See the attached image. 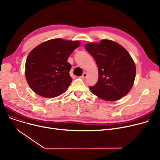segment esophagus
Wrapping results in <instances>:
<instances>
[{"label": "esophagus", "mask_w": 160, "mask_h": 160, "mask_svg": "<svg viewBox=\"0 0 160 160\" xmlns=\"http://www.w3.org/2000/svg\"><path fill=\"white\" fill-rule=\"evenodd\" d=\"M86 77H87V73H86V72H83V73L82 74V75L81 78H82V79H85Z\"/></svg>", "instance_id": "obj_1"}]
</instances>
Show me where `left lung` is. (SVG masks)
I'll list each match as a JSON object with an SVG mask.
<instances>
[{
    "label": "left lung",
    "instance_id": "8db88e82",
    "mask_svg": "<svg viewBox=\"0 0 160 160\" xmlns=\"http://www.w3.org/2000/svg\"><path fill=\"white\" fill-rule=\"evenodd\" d=\"M98 71L96 84L89 86L92 93L108 101H115L128 94L136 78V65L130 54L115 41L103 39L85 45Z\"/></svg>",
    "mask_w": 160,
    "mask_h": 160
}]
</instances>
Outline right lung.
Here are the masks:
<instances>
[{
	"mask_svg": "<svg viewBox=\"0 0 160 160\" xmlns=\"http://www.w3.org/2000/svg\"><path fill=\"white\" fill-rule=\"evenodd\" d=\"M80 43L54 39L33 48L27 57L25 76L30 88L45 98L60 95L72 82L68 58Z\"/></svg>",
	"mask_w": 160,
	"mask_h": 160,
	"instance_id": "obj_1",
	"label": "right lung"
}]
</instances>
